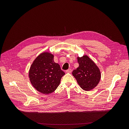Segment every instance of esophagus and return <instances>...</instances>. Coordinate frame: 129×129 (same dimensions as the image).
<instances>
[{
    "instance_id": "obj_1",
    "label": "esophagus",
    "mask_w": 129,
    "mask_h": 129,
    "mask_svg": "<svg viewBox=\"0 0 129 129\" xmlns=\"http://www.w3.org/2000/svg\"><path fill=\"white\" fill-rule=\"evenodd\" d=\"M66 72L67 73H71V72H72V69H70V68H69V69L66 70Z\"/></svg>"
}]
</instances>
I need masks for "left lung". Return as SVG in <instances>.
Here are the masks:
<instances>
[{
  "instance_id": "1",
  "label": "left lung",
  "mask_w": 129,
  "mask_h": 129,
  "mask_svg": "<svg viewBox=\"0 0 129 129\" xmlns=\"http://www.w3.org/2000/svg\"><path fill=\"white\" fill-rule=\"evenodd\" d=\"M77 59L79 66L72 71V75L84 90L93 89L98 85L101 79L99 68L87 56L78 57Z\"/></svg>"
}]
</instances>
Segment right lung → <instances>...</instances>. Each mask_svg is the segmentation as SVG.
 Masks as SVG:
<instances>
[{
    "label": "right lung",
    "instance_id": "obj_1",
    "mask_svg": "<svg viewBox=\"0 0 129 129\" xmlns=\"http://www.w3.org/2000/svg\"><path fill=\"white\" fill-rule=\"evenodd\" d=\"M65 72L60 65L54 63L53 55L43 52L36 58L29 71L31 84L37 91L49 94L56 90Z\"/></svg>",
    "mask_w": 129,
    "mask_h": 129
}]
</instances>
